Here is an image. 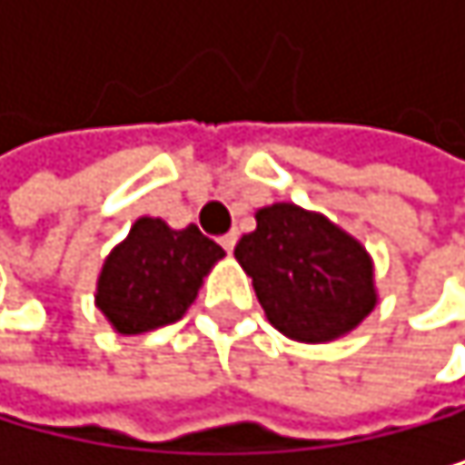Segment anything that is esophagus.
Masks as SVG:
<instances>
[{
    "mask_svg": "<svg viewBox=\"0 0 465 465\" xmlns=\"http://www.w3.org/2000/svg\"><path fill=\"white\" fill-rule=\"evenodd\" d=\"M220 245L225 248V253H234V248H237V231H231V234L220 237Z\"/></svg>",
    "mask_w": 465,
    "mask_h": 465,
    "instance_id": "obj_1",
    "label": "esophagus"
}]
</instances>
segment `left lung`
<instances>
[{
	"label": "left lung",
	"mask_w": 465,
	"mask_h": 465,
	"mask_svg": "<svg viewBox=\"0 0 465 465\" xmlns=\"http://www.w3.org/2000/svg\"><path fill=\"white\" fill-rule=\"evenodd\" d=\"M234 256L267 321L295 343L337 341L380 301L365 245L326 214L295 203L256 209V228L237 242Z\"/></svg>",
	"instance_id": "obj_1"
}]
</instances>
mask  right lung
Here are the masks:
<instances>
[{
    "label": "right lung",
    "instance_id": "1",
    "mask_svg": "<svg viewBox=\"0 0 465 465\" xmlns=\"http://www.w3.org/2000/svg\"><path fill=\"white\" fill-rule=\"evenodd\" d=\"M223 256L198 225L170 228L162 217H139L105 256L94 303L119 334L170 326L186 315Z\"/></svg>",
    "mask_w": 465,
    "mask_h": 465
}]
</instances>
